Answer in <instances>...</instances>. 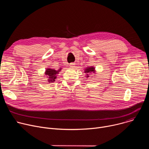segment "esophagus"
Segmentation results:
<instances>
[{"mask_svg": "<svg viewBox=\"0 0 149 149\" xmlns=\"http://www.w3.org/2000/svg\"><path fill=\"white\" fill-rule=\"evenodd\" d=\"M70 68H74L75 67V64L74 63H71L70 64Z\"/></svg>", "mask_w": 149, "mask_h": 149, "instance_id": "esophagus-1", "label": "esophagus"}]
</instances>
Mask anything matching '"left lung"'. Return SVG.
<instances>
[{"mask_svg":"<svg viewBox=\"0 0 149 149\" xmlns=\"http://www.w3.org/2000/svg\"><path fill=\"white\" fill-rule=\"evenodd\" d=\"M96 71H95V67H87V68H86L84 70V73L86 74V77L87 78H89V77H91L92 76L91 75V73H93V74H95ZM94 76V75H93Z\"/></svg>","mask_w":149,"mask_h":149,"instance_id":"left-lung-1","label":"left lung"}]
</instances>
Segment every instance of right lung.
Listing matches in <instances>:
<instances>
[{
    "label": "right lung",
    "instance_id": "obj_1",
    "mask_svg": "<svg viewBox=\"0 0 149 149\" xmlns=\"http://www.w3.org/2000/svg\"><path fill=\"white\" fill-rule=\"evenodd\" d=\"M61 70H62V68H59V70H56L52 68H47L45 72V76H47V78H48V82L51 83L55 81V79L57 78L56 76L61 71Z\"/></svg>",
    "mask_w": 149,
    "mask_h": 149
}]
</instances>
